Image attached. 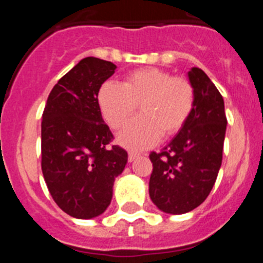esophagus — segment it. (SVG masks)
<instances>
[{
    "label": "esophagus",
    "instance_id": "esophagus-1",
    "mask_svg": "<svg viewBox=\"0 0 263 263\" xmlns=\"http://www.w3.org/2000/svg\"><path fill=\"white\" fill-rule=\"evenodd\" d=\"M138 155H139L138 153H136V152H129V158H127V159H129V162H133V160L136 159Z\"/></svg>",
    "mask_w": 263,
    "mask_h": 263
}]
</instances>
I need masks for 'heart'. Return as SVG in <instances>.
<instances>
[{
    "label": "heart",
    "instance_id": "heart-1",
    "mask_svg": "<svg viewBox=\"0 0 263 263\" xmlns=\"http://www.w3.org/2000/svg\"><path fill=\"white\" fill-rule=\"evenodd\" d=\"M97 101L111 129L124 126L139 106L141 117L129 122L117 139L125 147L141 150L183 129L194 109L195 90L185 78L147 67L127 73L122 84L105 81Z\"/></svg>",
    "mask_w": 263,
    "mask_h": 263
}]
</instances>
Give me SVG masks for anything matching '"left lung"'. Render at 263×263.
Returning a JSON list of instances; mask_svg holds the SVG:
<instances>
[{
    "instance_id": "obj_1",
    "label": "left lung",
    "mask_w": 263,
    "mask_h": 263,
    "mask_svg": "<svg viewBox=\"0 0 263 263\" xmlns=\"http://www.w3.org/2000/svg\"><path fill=\"white\" fill-rule=\"evenodd\" d=\"M188 79L195 90L191 116L162 152L150 154V199L171 215L190 212L208 197L221 167L227 132L224 100L211 79L197 67Z\"/></svg>"
}]
</instances>
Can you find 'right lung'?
<instances>
[{"instance_id":"obj_1","label":"right lung","mask_w":263,"mask_h":263,"mask_svg":"<svg viewBox=\"0 0 263 263\" xmlns=\"http://www.w3.org/2000/svg\"><path fill=\"white\" fill-rule=\"evenodd\" d=\"M116 68L99 58L81 59L52 88L42 116V173L53 201L72 217L105 212L126 166L127 153L110 146L113 134L97 101Z\"/></svg>"}]
</instances>
